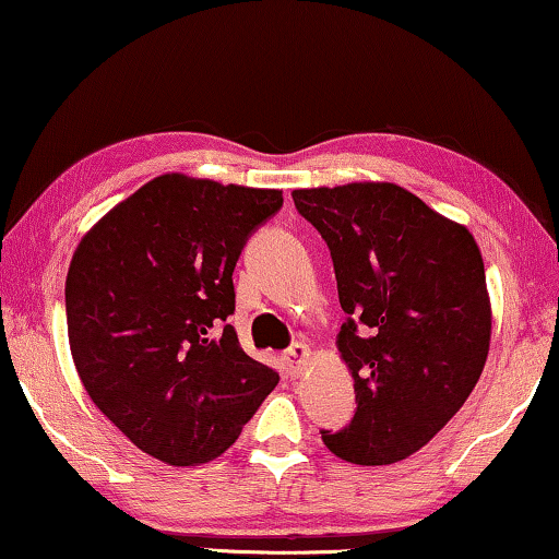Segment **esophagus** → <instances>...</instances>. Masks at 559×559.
<instances>
[{"instance_id": "1", "label": "esophagus", "mask_w": 559, "mask_h": 559, "mask_svg": "<svg viewBox=\"0 0 559 559\" xmlns=\"http://www.w3.org/2000/svg\"><path fill=\"white\" fill-rule=\"evenodd\" d=\"M308 346L304 344V341H296V344H290L286 352H283V359H286V369H288V373H296L304 369V364H306V359H308Z\"/></svg>"}]
</instances>
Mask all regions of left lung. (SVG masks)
Returning <instances> with one entry per match:
<instances>
[{
  "instance_id": "left-lung-1",
  "label": "left lung",
  "mask_w": 559,
  "mask_h": 559,
  "mask_svg": "<svg viewBox=\"0 0 559 559\" xmlns=\"http://www.w3.org/2000/svg\"><path fill=\"white\" fill-rule=\"evenodd\" d=\"M326 240L338 283V352L354 377L348 427L321 429L333 454L391 464L462 409L489 352L485 263L472 233L394 182L294 190Z\"/></svg>"
}]
</instances>
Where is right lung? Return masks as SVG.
Listing matches in <instances>:
<instances>
[{"label":"right lung","instance_id":"1","mask_svg":"<svg viewBox=\"0 0 559 559\" xmlns=\"http://www.w3.org/2000/svg\"><path fill=\"white\" fill-rule=\"evenodd\" d=\"M281 190L160 175L82 238L64 286L72 359L97 409L173 466L226 452L278 384L228 316L248 238Z\"/></svg>","mask_w":559,"mask_h":559}]
</instances>
